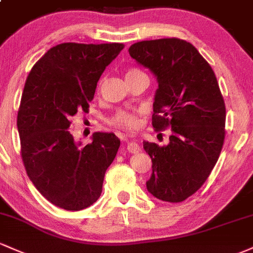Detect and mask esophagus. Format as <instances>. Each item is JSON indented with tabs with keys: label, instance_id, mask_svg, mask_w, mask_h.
<instances>
[{
	"label": "esophagus",
	"instance_id": "obj_1",
	"mask_svg": "<svg viewBox=\"0 0 253 253\" xmlns=\"http://www.w3.org/2000/svg\"><path fill=\"white\" fill-rule=\"evenodd\" d=\"M127 151L131 152V154H138L140 151V148L137 141L132 140L129 143H127Z\"/></svg>",
	"mask_w": 253,
	"mask_h": 253
}]
</instances>
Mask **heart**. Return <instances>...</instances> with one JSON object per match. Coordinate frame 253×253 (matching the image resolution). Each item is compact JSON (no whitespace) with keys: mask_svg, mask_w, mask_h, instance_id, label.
<instances>
[{"mask_svg":"<svg viewBox=\"0 0 253 253\" xmlns=\"http://www.w3.org/2000/svg\"><path fill=\"white\" fill-rule=\"evenodd\" d=\"M138 73H143V72L137 68H129L126 73V78ZM140 114V109H120L110 118L109 122L113 126L120 127V128L134 129L138 126V122H139L138 119H139Z\"/></svg>","mask_w":253,"mask_h":253,"instance_id":"obj_1","label":"heart"}]
</instances>
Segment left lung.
Wrapping results in <instances>:
<instances>
[{
	"label": "left lung",
	"mask_w": 253,
	"mask_h": 253,
	"mask_svg": "<svg viewBox=\"0 0 253 253\" xmlns=\"http://www.w3.org/2000/svg\"><path fill=\"white\" fill-rule=\"evenodd\" d=\"M128 51L157 78L152 127L170 128L168 145L143 143L152 161L146 188L179 203L202 187L217 162L226 135L223 97L212 68L188 42L141 41Z\"/></svg>",
	"instance_id": "obj_1"
}]
</instances>
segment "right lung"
<instances>
[{
	"instance_id": "obj_1",
	"label": "right lung",
	"mask_w": 253,
	"mask_h": 253,
	"mask_svg": "<svg viewBox=\"0 0 253 253\" xmlns=\"http://www.w3.org/2000/svg\"><path fill=\"white\" fill-rule=\"evenodd\" d=\"M124 46L59 44L36 62L25 83L16 120L21 158L35 187L61 209L78 211L95 203L120 148L114 133L102 132L82 146L69 126L78 112H88L99 78Z\"/></svg>"
}]
</instances>
